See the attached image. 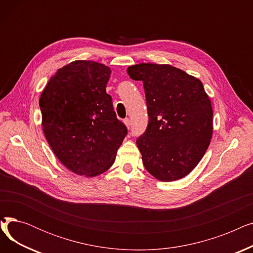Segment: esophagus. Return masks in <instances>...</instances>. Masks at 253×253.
I'll use <instances>...</instances> for the list:
<instances>
[{
  "instance_id": "obj_1",
  "label": "esophagus",
  "mask_w": 253,
  "mask_h": 253,
  "mask_svg": "<svg viewBox=\"0 0 253 253\" xmlns=\"http://www.w3.org/2000/svg\"><path fill=\"white\" fill-rule=\"evenodd\" d=\"M124 123H125V125L127 126V128L129 129V128H130V120H129L128 118H126V119L124 120Z\"/></svg>"
}]
</instances>
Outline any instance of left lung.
I'll list each match as a JSON object with an SVG mask.
<instances>
[{
	"mask_svg": "<svg viewBox=\"0 0 253 253\" xmlns=\"http://www.w3.org/2000/svg\"><path fill=\"white\" fill-rule=\"evenodd\" d=\"M127 73L143 83L149 124L136 139L142 163L161 181L188 175L212 136V106L200 80L169 64L139 63Z\"/></svg>",
	"mask_w": 253,
	"mask_h": 253,
	"instance_id": "1",
	"label": "left lung"
}]
</instances>
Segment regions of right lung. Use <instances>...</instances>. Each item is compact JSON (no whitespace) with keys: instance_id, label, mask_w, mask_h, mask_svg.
<instances>
[{"instance_id":"add662e5","label":"right lung","mask_w":253,"mask_h":253,"mask_svg":"<svg viewBox=\"0 0 253 253\" xmlns=\"http://www.w3.org/2000/svg\"><path fill=\"white\" fill-rule=\"evenodd\" d=\"M110 77L104 64L76 60L51 77L39 100L49 145L79 175L93 177L108 170L127 134L106 93Z\"/></svg>"}]
</instances>
